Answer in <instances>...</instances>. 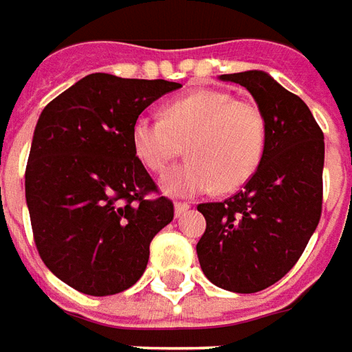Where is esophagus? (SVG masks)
Instances as JSON below:
<instances>
[{"instance_id": "1", "label": "esophagus", "mask_w": 352, "mask_h": 352, "mask_svg": "<svg viewBox=\"0 0 352 352\" xmlns=\"http://www.w3.org/2000/svg\"><path fill=\"white\" fill-rule=\"evenodd\" d=\"M189 208H191V204H189V203H176V204H174V212H176V216H178V218H180V216H184V214H186Z\"/></svg>"}]
</instances>
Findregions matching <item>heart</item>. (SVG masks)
I'll return each mask as SVG.
<instances>
[{
  "label": "heart",
  "instance_id": "obj_1",
  "mask_svg": "<svg viewBox=\"0 0 352 352\" xmlns=\"http://www.w3.org/2000/svg\"><path fill=\"white\" fill-rule=\"evenodd\" d=\"M132 148L146 168L163 172L188 144L189 161L161 180L170 195L233 191L258 170L267 146V119L252 100L221 89H199L168 102L163 117H138Z\"/></svg>",
  "mask_w": 352,
  "mask_h": 352
}]
</instances>
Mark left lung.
<instances>
[{
	"instance_id": "1",
	"label": "left lung",
	"mask_w": 352,
	"mask_h": 352,
	"mask_svg": "<svg viewBox=\"0 0 352 352\" xmlns=\"http://www.w3.org/2000/svg\"><path fill=\"white\" fill-rule=\"evenodd\" d=\"M248 89L267 119V146L243 191L197 206L206 220L197 256L212 284L269 288L305 250L322 214L324 134L307 104L265 72L220 76Z\"/></svg>"
}]
</instances>
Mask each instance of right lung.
<instances>
[{"instance_id": "obj_1", "label": "right lung", "mask_w": 352, "mask_h": 352, "mask_svg": "<svg viewBox=\"0 0 352 352\" xmlns=\"http://www.w3.org/2000/svg\"><path fill=\"white\" fill-rule=\"evenodd\" d=\"M180 83L91 74L39 116L26 164V203L47 267L89 296L144 275L151 239L174 218L132 148V124Z\"/></svg>"}]
</instances>
